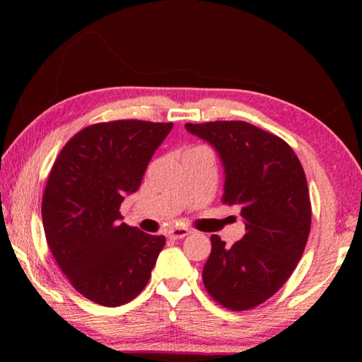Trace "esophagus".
<instances>
[{"mask_svg":"<svg viewBox=\"0 0 362 362\" xmlns=\"http://www.w3.org/2000/svg\"><path fill=\"white\" fill-rule=\"evenodd\" d=\"M188 235H189L188 228H173L169 231V238H173V240H182V238H185Z\"/></svg>","mask_w":362,"mask_h":362,"instance_id":"obj_1","label":"esophagus"}]
</instances>
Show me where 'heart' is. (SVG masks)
I'll use <instances>...</instances> for the list:
<instances>
[{"mask_svg": "<svg viewBox=\"0 0 362 362\" xmlns=\"http://www.w3.org/2000/svg\"><path fill=\"white\" fill-rule=\"evenodd\" d=\"M196 148H199V146H196Z\"/></svg>", "mask_w": 362, "mask_h": 362, "instance_id": "b5f03b06", "label": "heart"}]
</instances>
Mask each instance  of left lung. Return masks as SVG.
I'll use <instances>...</instances> for the list:
<instances>
[{
    "mask_svg": "<svg viewBox=\"0 0 362 362\" xmlns=\"http://www.w3.org/2000/svg\"><path fill=\"white\" fill-rule=\"evenodd\" d=\"M222 161V201L241 207L246 235L231 247L217 235L203 269L207 292L244 311L281 289L302 257L311 226L305 173L283 139L244 121L185 124Z\"/></svg>",
    "mask_w": 362,
    "mask_h": 362,
    "instance_id": "left-lung-1",
    "label": "left lung"
}]
</instances>
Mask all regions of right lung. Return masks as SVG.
<instances>
[{"label":"right lung","mask_w":362,"mask_h":362,"mask_svg":"<svg viewBox=\"0 0 362 362\" xmlns=\"http://www.w3.org/2000/svg\"><path fill=\"white\" fill-rule=\"evenodd\" d=\"M173 122H100L69 140L42 196V225L57 265L73 287L103 306L136 298L166 238L121 222L119 206L136 193Z\"/></svg>","instance_id":"1"}]
</instances>
